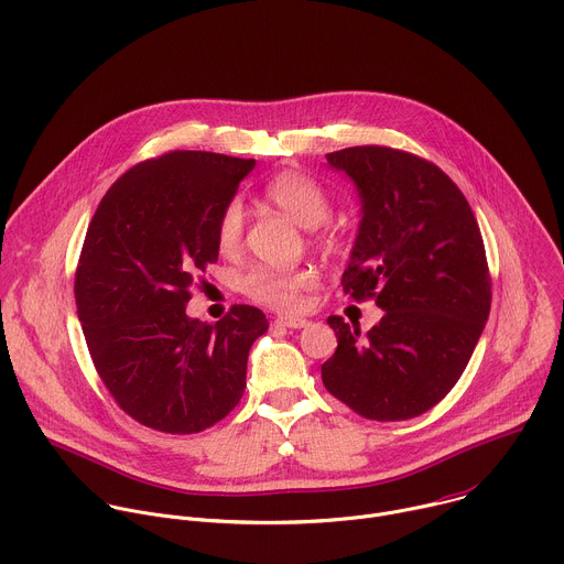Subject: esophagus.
<instances>
[{"mask_svg": "<svg viewBox=\"0 0 564 564\" xmlns=\"http://www.w3.org/2000/svg\"><path fill=\"white\" fill-rule=\"evenodd\" d=\"M276 323L283 325V327H290V329H299V327L307 325V318H301V316H279Z\"/></svg>", "mask_w": 564, "mask_h": 564, "instance_id": "obj_1", "label": "esophagus"}]
</instances>
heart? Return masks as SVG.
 <instances>
[{"label": "heart", "instance_id": "1", "mask_svg": "<svg viewBox=\"0 0 564 564\" xmlns=\"http://www.w3.org/2000/svg\"><path fill=\"white\" fill-rule=\"evenodd\" d=\"M263 197L303 228H318L329 217V197L325 187L316 178L299 170H283L274 174L263 187ZM241 241L243 208L237 199H232L224 206L219 215L217 246L224 254H235L239 252ZM312 283L314 276L307 270L254 268L241 276L239 288L243 294L261 305L292 312L301 305V292L307 290Z\"/></svg>", "mask_w": 564, "mask_h": 564}]
</instances>
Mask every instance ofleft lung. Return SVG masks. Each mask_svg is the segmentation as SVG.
Masks as SVG:
<instances>
[{
  "label": "left lung",
  "mask_w": 564,
  "mask_h": 564,
  "mask_svg": "<svg viewBox=\"0 0 564 564\" xmlns=\"http://www.w3.org/2000/svg\"><path fill=\"white\" fill-rule=\"evenodd\" d=\"M360 199L358 235L340 285L386 312L369 332L327 323L338 347L323 386L371 421H405L441 403L465 371L491 307L476 217L434 163L386 145L325 154Z\"/></svg>",
  "instance_id": "8db88e82"
}]
</instances>
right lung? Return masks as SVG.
Listing matches in <instances>:
<instances>
[{"mask_svg":"<svg viewBox=\"0 0 564 564\" xmlns=\"http://www.w3.org/2000/svg\"><path fill=\"white\" fill-rule=\"evenodd\" d=\"M254 165L204 150L148 159L112 183L88 226L75 276L88 351L119 408L156 432H204L243 397L265 314L235 305L206 325L185 305L219 259V215Z\"/></svg>","mask_w":564,"mask_h":564,"instance_id":"1","label":"right lung"}]
</instances>
